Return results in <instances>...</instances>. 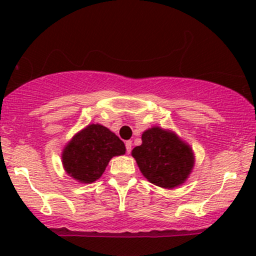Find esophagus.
<instances>
[{"label": "esophagus", "instance_id": "34e87169", "mask_svg": "<svg viewBox=\"0 0 256 256\" xmlns=\"http://www.w3.org/2000/svg\"><path fill=\"white\" fill-rule=\"evenodd\" d=\"M125 146H126V152H130L131 149H132V142H131V140H126Z\"/></svg>", "mask_w": 256, "mask_h": 256}]
</instances>
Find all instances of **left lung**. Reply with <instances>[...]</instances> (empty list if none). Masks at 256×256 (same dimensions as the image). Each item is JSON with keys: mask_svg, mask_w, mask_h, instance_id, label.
Returning <instances> with one entry per match:
<instances>
[{"mask_svg": "<svg viewBox=\"0 0 256 256\" xmlns=\"http://www.w3.org/2000/svg\"><path fill=\"white\" fill-rule=\"evenodd\" d=\"M132 156L150 183L167 189L184 183L194 166L192 148L160 128L143 132L142 144L134 148Z\"/></svg>", "mask_w": 256, "mask_h": 256, "instance_id": "left-lung-1", "label": "left lung"}]
</instances>
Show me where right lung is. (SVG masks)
<instances>
[{
	"label": "right lung",
	"mask_w": 256,
	"mask_h": 256,
	"mask_svg": "<svg viewBox=\"0 0 256 256\" xmlns=\"http://www.w3.org/2000/svg\"><path fill=\"white\" fill-rule=\"evenodd\" d=\"M125 154V144L104 126L91 124L76 134L62 152L66 172L82 183H92L113 156Z\"/></svg>",
	"instance_id": "add662e5"
}]
</instances>
